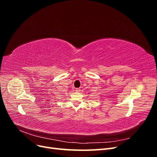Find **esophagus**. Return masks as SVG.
I'll use <instances>...</instances> for the list:
<instances>
[{"instance_id": "obj_1", "label": "esophagus", "mask_w": 157, "mask_h": 157, "mask_svg": "<svg viewBox=\"0 0 157 157\" xmlns=\"http://www.w3.org/2000/svg\"><path fill=\"white\" fill-rule=\"evenodd\" d=\"M75 91L77 92H80V88H77L75 90Z\"/></svg>"}]
</instances>
